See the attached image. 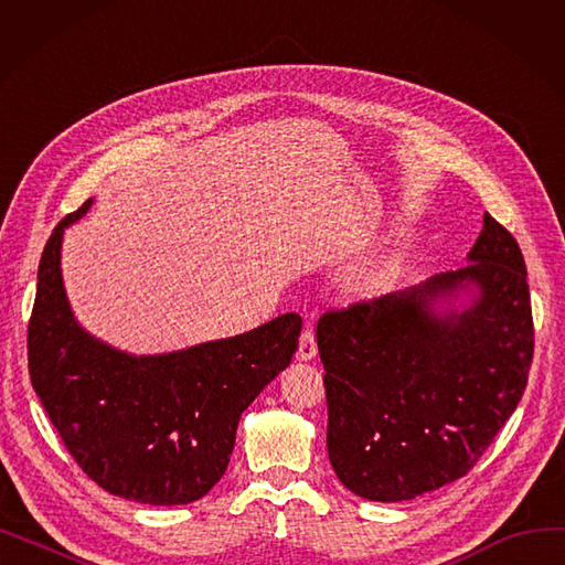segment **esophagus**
<instances>
[{"instance_id":"esophagus-1","label":"esophagus","mask_w":565,"mask_h":565,"mask_svg":"<svg viewBox=\"0 0 565 565\" xmlns=\"http://www.w3.org/2000/svg\"><path fill=\"white\" fill-rule=\"evenodd\" d=\"M316 352H318V345H316V337H313V330H311V328H307V330L302 332V337H300L298 360H302V362H309V360H313V358H316Z\"/></svg>"}]
</instances>
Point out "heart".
Returning a JSON list of instances; mask_svg holds the SVG:
<instances>
[{
	"instance_id": "b5f03b06",
	"label": "heart",
	"mask_w": 565,
	"mask_h": 565,
	"mask_svg": "<svg viewBox=\"0 0 565 565\" xmlns=\"http://www.w3.org/2000/svg\"><path fill=\"white\" fill-rule=\"evenodd\" d=\"M387 279H390V270H387V267H382V270H375V273H371V275L364 279L362 288L369 290V292H373V290H377Z\"/></svg>"
}]
</instances>
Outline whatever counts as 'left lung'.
I'll use <instances>...</instances> for the list:
<instances>
[{"instance_id": "1", "label": "left lung", "mask_w": 565, "mask_h": 565, "mask_svg": "<svg viewBox=\"0 0 565 565\" xmlns=\"http://www.w3.org/2000/svg\"><path fill=\"white\" fill-rule=\"evenodd\" d=\"M460 270L322 313L328 451L371 501H409L479 462L515 412L533 358L526 267L490 213ZM470 292L462 310L439 301Z\"/></svg>"}]
</instances>
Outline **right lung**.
<instances>
[{"label": "right lung", "instance_id": "add662e5", "mask_svg": "<svg viewBox=\"0 0 565 565\" xmlns=\"http://www.w3.org/2000/svg\"><path fill=\"white\" fill-rule=\"evenodd\" d=\"M88 205L54 226L41 256L26 330L34 392L103 490L151 507L196 501L224 477L241 414L290 364L302 318L141 358L103 343L75 320L62 279L64 231Z\"/></svg>", "mask_w": 565, "mask_h": 565}]
</instances>
